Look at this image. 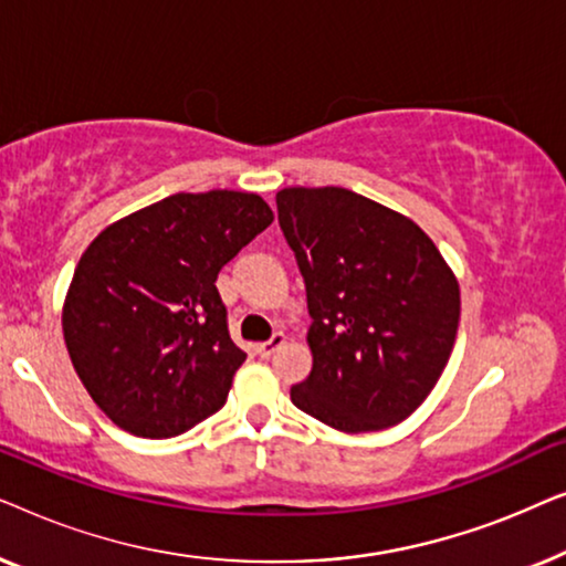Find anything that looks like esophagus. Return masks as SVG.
<instances>
[{
  "mask_svg": "<svg viewBox=\"0 0 566 566\" xmlns=\"http://www.w3.org/2000/svg\"><path fill=\"white\" fill-rule=\"evenodd\" d=\"M283 343H285V335H283V332H275V335L270 337V339H265V343H258V345H254V353H258L260 358H270V355H273V353L277 350V347H281Z\"/></svg>",
  "mask_w": 566,
  "mask_h": 566,
  "instance_id": "1",
  "label": "esophagus"
}]
</instances>
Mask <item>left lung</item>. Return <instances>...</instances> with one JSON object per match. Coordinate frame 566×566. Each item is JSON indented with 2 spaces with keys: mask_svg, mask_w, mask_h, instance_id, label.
<instances>
[{
  "mask_svg": "<svg viewBox=\"0 0 566 566\" xmlns=\"http://www.w3.org/2000/svg\"><path fill=\"white\" fill-rule=\"evenodd\" d=\"M275 203L312 316L314 366L291 401L343 432L407 420L451 358V268L415 221L353 190L285 188Z\"/></svg>",
  "mask_w": 566,
  "mask_h": 566,
  "instance_id": "left-lung-1",
  "label": "left lung"
}]
</instances>
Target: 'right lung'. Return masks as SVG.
Returning <instances> with one entry per match:
<instances>
[{"instance_id":"1","label":"right lung","mask_w":566,"mask_h":566,"mask_svg":"<svg viewBox=\"0 0 566 566\" xmlns=\"http://www.w3.org/2000/svg\"><path fill=\"white\" fill-rule=\"evenodd\" d=\"M270 223L254 192H177L84 250L61 324L76 376L118 428L175 438L223 407L247 353L216 277Z\"/></svg>"}]
</instances>
